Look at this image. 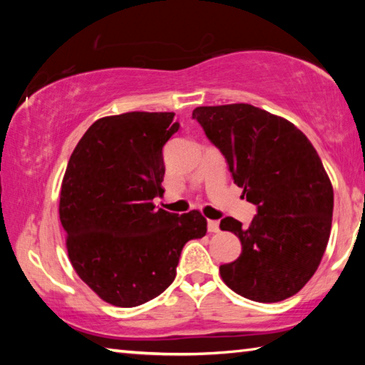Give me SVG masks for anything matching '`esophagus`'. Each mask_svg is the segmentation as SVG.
<instances>
[{
    "mask_svg": "<svg viewBox=\"0 0 365 365\" xmlns=\"http://www.w3.org/2000/svg\"><path fill=\"white\" fill-rule=\"evenodd\" d=\"M207 230L211 233L219 232V222L217 220H207Z\"/></svg>",
    "mask_w": 365,
    "mask_h": 365,
    "instance_id": "1",
    "label": "esophagus"
}]
</instances>
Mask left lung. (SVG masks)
Wrapping results in <instances>:
<instances>
[{
    "mask_svg": "<svg viewBox=\"0 0 365 365\" xmlns=\"http://www.w3.org/2000/svg\"><path fill=\"white\" fill-rule=\"evenodd\" d=\"M193 119L257 206L248 227L220 220L242 242L237 261L220 265L222 280L257 302L296 294L316 274L331 228L333 187L316 148L292 122L251 104L200 106Z\"/></svg>",
    "mask_w": 365,
    "mask_h": 365,
    "instance_id": "8db88e82",
    "label": "left lung"
}]
</instances>
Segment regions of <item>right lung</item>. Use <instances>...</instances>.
<instances>
[{
    "label": "right lung",
    "instance_id": "right-lung-1",
    "mask_svg": "<svg viewBox=\"0 0 365 365\" xmlns=\"http://www.w3.org/2000/svg\"><path fill=\"white\" fill-rule=\"evenodd\" d=\"M174 113H125L98 119L71 154L59 219L73 270L117 307L156 298L175 279L183 246L202 238L200 211L170 214L163 193V148L180 123Z\"/></svg>",
    "mask_w": 365,
    "mask_h": 365
}]
</instances>
